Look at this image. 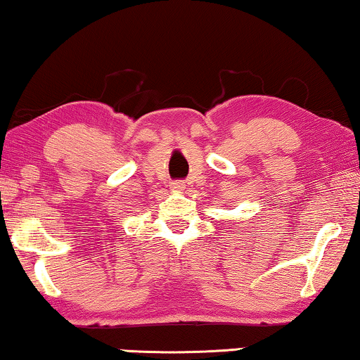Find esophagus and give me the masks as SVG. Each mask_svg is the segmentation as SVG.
<instances>
[{
  "label": "esophagus",
  "mask_w": 360,
  "mask_h": 360,
  "mask_svg": "<svg viewBox=\"0 0 360 360\" xmlns=\"http://www.w3.org/2000/svg\"><path fill=\"white\" fill-rule=\"evenodd\" d=\"M170 188H172V191H184L185 185H184V181H174V184L170 185Z\"/></svg>",
  "instance_id": "1"
}]
</instances>
